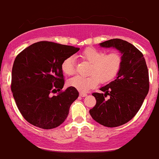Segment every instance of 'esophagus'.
<instances>
[{"instance_id":"1","label":"esophagus","mask_w":159,"mask_h":159,"mask_svg":"<svg viewBox=\"0 0 159 159\" xmlns=\"http://www.w3.org/2000/svg\"><path fill=\"white\" fill-rule=\"evenodd\" d=\"M79 95H80V96H81V97H86L88 94H87L86 93H84V92H80Z\"/></svg>"}]
</instances>
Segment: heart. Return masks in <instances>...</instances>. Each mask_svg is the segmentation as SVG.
Segmentation results:
<instances>
[{
  "instance_id": "heart-1",
  "label": "heart",
  "mask_w": 159,
  "mask_h": 159,
  "mask_svg": "<svg viewBox=\"0 0 159 159\" xmlns=\"http://www.w3.org/2000/svg\"><path fill=\"white\" fill-rule=\"evenodd\" d=\"M79 57L91 64L88 77L75 76L68 81L69 86L81 92H87L95 88L100 81L107 83L113 80L119 73L122 66L121 54L117 51L105 52L103 50L94 47H88L80 53ZM61 69L63 74L71 76L75 72V60L73 57L66 58L61 62Z\"/></svg>"
}]
</instances>
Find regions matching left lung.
I'll list each match as a JSON object with an SVG mask.
<instances>
[{"label":"left lung","instance_id":"left-lung-1","mask_svg":"<svg viewBox=\"0 0 159 159\" xmlns=\"http://www.w3.org/2000/svg\"><path fill=\"white\" fill-rule=\"evenodd\" d=\"M100 46L116 48L123 61L116 79L100 89L104 93H92L97 103L89 113L100 124L116 127L133 119L141 107L149 90L148 68L143 53L125 40L110 39Z\"/></svg>","mask_w":159,"mask_h":159}]
</instances>
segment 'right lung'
Wrapping results in <instances>:
<instances>
[{
    "label": "right lung",
    "instance_id": "obj_1",
    "mask_svg": "<svg viewBox=\"0 0 159 159\" xmlns=\"http://www.w3.org/2000/svg\"><path fill=\"white\" fill-rule=\"evenodd\" d=\"M79 48L48 41L33 43L16 56L11 77V91L25 120L37 127L50 129L66 120L77 89L65 84L61 62ZM59 92L52 96V93Z\"/></svg>",
    "mask_w": 159,
    "mask_h": 159
}]
</instances>
